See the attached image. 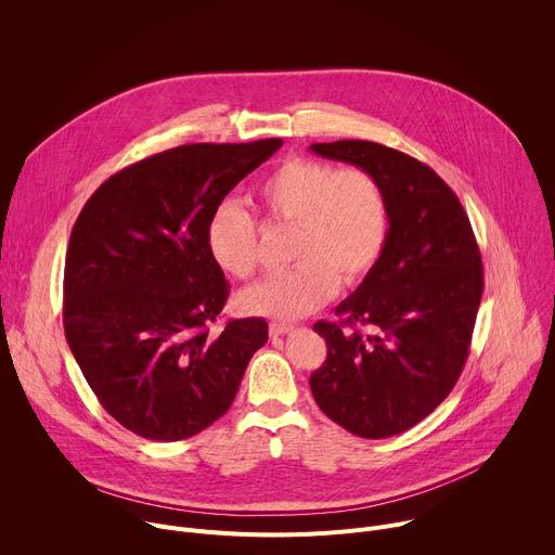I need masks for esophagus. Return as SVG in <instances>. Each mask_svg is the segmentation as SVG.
I'll list each match as a JSON object with an SVG mask.
<instances>
[{
  "label": "esophagus",
  "mask_w": 555,
  "mask_h": 555,
  "mask_svg": "<svg viewBox=\"0 0 555 555\" xmlns=\"http://www.w3.org/2000/svg\"><path fill=\"white\" fill-rule=\"evenodd\" d=\"M294 332V325H287V323H272L270 325V336L272 338H279V336H285V334H292Z\"/></svg>",
  "instance_id": "esophagus-1"
}]
</instances>
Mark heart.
Returning <instances> with one entry per match:
<instances>
[{"label": "heart", "instance_id": "heart-1", "mask_svg": "<svg viewBox=\"0 0 555 555\" xmlns=\"http://www.w3.org/2000/svg\"><path fill=\"white\" fill-rule=\"evenodd\" d=\"M268 219L292 225V270L240 296V307L274 321H296L327 305L338 285L362 283L382 257L388 230L377 180L358 167L334 169L313 157H289L257 186ZM257 221L236 202H221L208 217L212 261L236 279L257 272Z\"/></svg>", "mask_w": 555, "mask_h": 555}]
</instances>
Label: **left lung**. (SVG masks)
<instances>
[{"instance_id": "left-lung-1", "label": "left lung", "mask_w": 555, "mask_h": 555, "mask_svg": "<svg viewBox=\"0 0 555 555\" xmlns=\"http://www.w3.org/2000/svg\"><path fill=\"white\" fill-rule=\"evenodd\" d=\"M311 151L369 171L388 212L382 257L336 307L345 321L313 325L327 360L309 377L311 395L358 437L400 435L448 398L463 371L483 294L481 253L454 191L415 157L366 140Z\"/></svg>"}]
</instances>
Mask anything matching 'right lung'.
<instances>
[{"mask_svg":"<svg viewBox=\"0 0 555 555\" xmlns=\"http://www.w3.org/2000/svg\"><path fill=\"white\" fill-rule=\"evenodd\" d=\"M283 144H182L103 182L65 257L67 345L103 409L153 441L189 439L232 404L268 343L263 319L210 334L228 283L206 246L210 212Z\"/></svg>","mask_w":555,"mask_h":555,"instance_id":"add662e5","label":"right lung"}]
</instances>
